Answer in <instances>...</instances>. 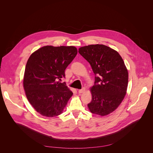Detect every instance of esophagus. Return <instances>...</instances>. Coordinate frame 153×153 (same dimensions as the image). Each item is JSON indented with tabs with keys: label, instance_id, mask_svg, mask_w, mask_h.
<instances>
[{
	"label": "esophagus",
	"instance_id": "34e87169",
	"mask_svg": "<svg viewBox=\"0 0 153 153\" xmlns=\"http://www.w3.org/2000/svg\"><path fill=\"white\" fill-rule=\"evenodd\" d=\"M85 91V88H82L81 90H78V93H83Z\"/></svg>",
	"mask_w": 153,
	"mask_h": 153
}]
</instances>
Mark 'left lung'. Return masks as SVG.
Here are the masks:
<instances>
[{
    "mask_svg": "<svg viewBox=\"0 0 153 153\" xmlns=\"http://www.w3.org/2000/svg\"><path fill=\"white\" fill-rule=\"evenodd\" d=\"M79 54L88 61L95 74L91 89L90 111L104 116L113 112L122 102L127 90L128 73L120 54L103 45L80 47Z\"/></svg>",
    "mask_w": 153,
    "mask_h": 153,
    "instance_id": "obj_1",
    "label": "left lung"
}]
</instances>
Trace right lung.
<instances>
[{
  "label": "right lung",
  "mask_w": 153,
  "mask_h": 153,
  "mask_svg": "<svg viewBox=\"0 0 153 153\" xmlns=\"http://www.w3.org/2000/svg\"><path fill=\"white\" fill-rule=\"evenodd\" d=\"M77 54L73 46H45L29 57L24 88L29 102L41 115L52 117L60 114L72 96L73 92L61 79Z\"/></svg>",
  "instance_id": "1"
}]
</instances>
